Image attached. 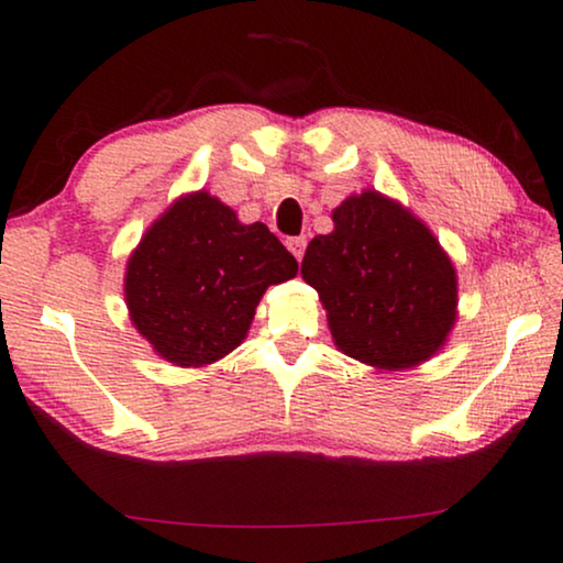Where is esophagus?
<instances>
[{
	"label": "esophagus",
	"instance_id": "esophagus-1",
	"mask_svg": "<svg viewBox=\"0 0 563 563\" xmlns=\"http://www.w3.org/2000/svg\"><path fill=\"white\" fill-rule=\"evenodd\" d=\"M287 249L295 253V258L297 261H302V256H305V249H307V238L305 235H299V238H289L287 241Z\"/></svg>",
	"mask_w": 563,
	"mask_h": 563
}]
</instances>
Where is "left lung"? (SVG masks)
Masks as SVG:
<instances>
[{"label": "left lung", "mask_w": 563, "mask_h": 563, "mask_svg": "<svg viewBox=\"0 0 563 563\" xmlns=\"http://www.w3.org/2000/svg\"><path fill=\"white\" fill-rule=\"evenodd\" d=\"M333 222L307 245L302 279L338 349L376 368L433 356L456 320V272L433 233L376 191L345 199Z\"/></svg>", "instance_id": "obj_1"}]
</instances>
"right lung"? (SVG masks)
<instances>
[{
    "instance_id": "obj_1",
    "label": "right lung",
    "mask_w": 563,
    "mask_h": 563,
    "mask_svg": "<svg viewBox=\"0 0 563 563\" xmlns=\"http://www.w3.org/2000/svg\"><path fill=\"white\" fill-rule=\"evenodd\" d=\"M295 274V256L264 222L241 225L197 191L168 207L130 256L128 310L166 361L205 366L241 345L268 284Z\"/></svg>"
}]
</instances>
